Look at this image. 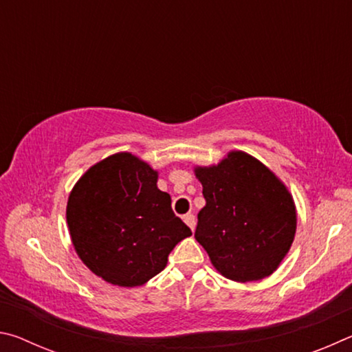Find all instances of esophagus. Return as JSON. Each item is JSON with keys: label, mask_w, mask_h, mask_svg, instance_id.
<instances>
[{"label": "esophagus", "mask_w": 352, "mask_h": 352, "mask_svg": "<svg viewBox=\"0 0 352 352\" xmlns=\"http://www.w3.org/2000/svg\"><path fill=\"white\" fill-rule=\"evenodd\" d=\"M183 220H184V223H186L190 230L194 231V228H195V216L194 214H184L183 216Z\"/></svg>", "instance_id": "34e87169"}]
</instances>
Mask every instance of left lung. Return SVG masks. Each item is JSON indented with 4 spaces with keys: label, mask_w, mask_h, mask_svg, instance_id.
Here are the masks:
<instances>
[{
    "label": "left lung",
    "mask_w": 352,
    "mask_h": 352,
    "mask_svg": "<svg viewBox=\"0 0 352 352\" xmlns=\"http://www.w3.org/2000/svg\"><path fill=\"white\" fill-rule=\"evenodd\" d=\"M206 205L195 239L212 265L233 281H256L276 270L296 230L289 190L273 172L243 152L212 168H197Z\"/></svg>",
    "instance_id": "1"
}]
</instances>
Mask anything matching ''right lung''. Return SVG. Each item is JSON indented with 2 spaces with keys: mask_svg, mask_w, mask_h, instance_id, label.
<instances>
[{
  "mask_svg": "<svg viewBox=\"0 0 352 352\" xmlns=\"http://www.w3.org/2000/svg\"><path fill=\"white\" fill-rule=\"evenodd\" d=\"M157 178L133 155L116 153L88 169L71 190V241L83 264L107 283H147L164 269L172 248L192 234Z\"/></svg>",
  "mask_w": 352,
  "mask_h": 352,
  "instance_id": "right-lung-1",
  "label": "right lung"
}]
</instances>
